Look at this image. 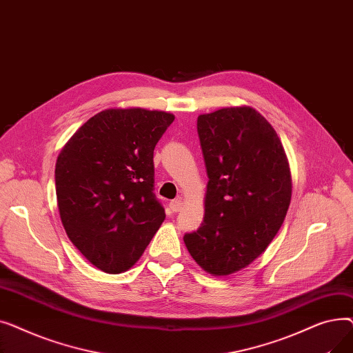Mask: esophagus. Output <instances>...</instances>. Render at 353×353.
Instances as JSON below:
<instances>
[{
	"instance_id": "esophagus-1",
	"label": "esophagus",
	"mask_w": 353,
	"mask_h": 353,
	"mask_svg": "<svg viewBox=\"0 0 353 353\" xmlns=\"http://www.w3.org/2000/svg\"><path fill=\"white\" fill-rule=\"evenodd\" d=\"M169 208H170V210H172L173 213H177V212H180V210L183 209V203H181V200H179V199L172 200Z\"/></svg>"
}]
</instances>
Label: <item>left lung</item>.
Instances as JSON below:
<instances>
[{
  "mask_svg": "<svg viewBox=\"0 0 353 353\" xmlns=\"http://www.w3.org/2000/svg\"><path fill=\"white\" fill-rule=\"evenodd\" d=\"M197 133L209 177L205 219L183 239L201 269L228 276L261 256L283 225L290 169L274 128L249 105L200 114Z\"/></svg>",
  "mask_w": 353,
  "mask_h": 353,
  "instance_id": "1",
  "label": "left lung"
}]
</instances>
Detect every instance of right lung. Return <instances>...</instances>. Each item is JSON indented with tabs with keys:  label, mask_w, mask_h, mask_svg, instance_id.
<instances>
[{
	"label": "right lung",
	"mask_w": 353,
	"mask_h": 353,
	"mask_svg": "<svg viewBox=\"0 0 353 353\" xmlns=\"http://www.w3.org/2000/svg\"><path fill=\"white\" fill-rule=\"evenodd\" d=\"M174 120L165 111L108 108L85 121L55 163L67 236L105 273L132 268L165 219L153 193V153Z\"/></svg>",
	"instance_id": "1"
}]
</instances>
